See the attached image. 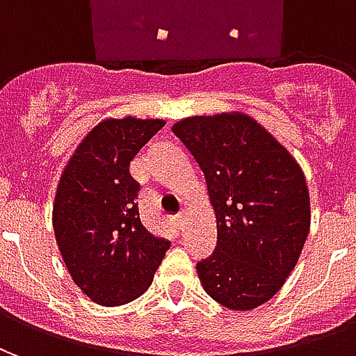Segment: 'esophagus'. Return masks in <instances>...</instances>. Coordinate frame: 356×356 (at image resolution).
Here are the masks:
<instances>
[{
    "mask_svg": "<svg viewBox=\"0 0 356 356\" xmlns=\"http://www.w3.org/2000/svg\"><path fill=\"white\" fill-rule=\"evenodd\" d=\"M173 221H175V225H177L179 229H183V227H185V221H186V213H185V211H181L179 216L173 217Z\"/></svg>",
    "mask_w": 356,
    "mask_h": 356,
    "instance_id": "34e87169",
    "label": "esophagus"
}]
</instances>
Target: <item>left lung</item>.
<instances>
[{"label":"left lung","instance_id":"8db88e82","mask_svg":"<svg viewBox=\"0 0 356 356\" xmlns=\"http://www.w3.org/2000/svg\"><path fill=\"white\" fill-rule=\"evenodd\" d=\"M200 165L216 209V252L196 265L209 298L232 311L267 303L305 246L311 204L299 163L242 112L171 127Z\"/></svg>","mask_w":356,"mask_h":356}]
</instances>
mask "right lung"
Masks as SVG:
<instances>
[{
  "mask_svg": "<svg viewBox=\"0 0 356 356\" xmlns=\"http://www.w3.org/2000/svg\"><path fill=\"white\" fill-rule=\"evenodd\" d=\"M163 120L108 118L83 137L58 181L53 229L74 284L97 305L129 303L152 284L170 242L143 227L129 162Z\"/></svg>",
  "mask_w": 356,
  "mask_h": 356,
  "instance_id": "1",
  "label": "right lung"
}]
</instances>
